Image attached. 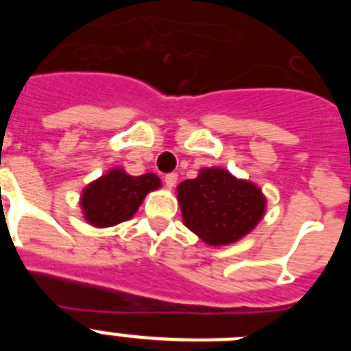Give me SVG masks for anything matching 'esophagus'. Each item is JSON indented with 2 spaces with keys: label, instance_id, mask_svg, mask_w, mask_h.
<instances>
[{
  "label": "esophagus",
  "instance_id": "esophagus-1",
  "mask_svg": "<svg viewBox=\"0 0 351 351\" xmlns=\"http://www.w3.org/2000/svg\"><path fill=\"white\" fill-rule=\"evenodd\" d=\"M176 182H178V173H167L165 176V184L167 188H173L176 186Z\"/></svg>",
  "mask_w": 351,
  "mask_h": 351
}]
</instances>
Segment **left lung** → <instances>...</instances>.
Wrapping results in <instances>:
<instances>
[{"instance_id":"8db88e82","label":"left lung","mask_w":351,"mask_h":351,"mask_svg":"<svg viewBox=\"0 0 351 351\" xmlns=\"http://www.w3.org/2000/svg\"><path fill=\"white\" fill-rule=\"evenodd\" d=\"M178 200L184 225L209 246L237 243L258 225L267 206L258 186L218 167L182 181Z\"/></svg>"}]
</instances>
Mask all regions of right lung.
<instances>
[{"instance_id":"obj_1","label":"right lung","mask_w":351,"mask_h":351,"mask_svg":"<svg viewBox=\"0 0 351 351\" xmlns=\"http://www.w3.org/2000/svg\"><path fill=\"white\" fill-rule=\"evenodd\" d=\"M160 186V178L154 173L128 176L123 169L108 170L84 188L80 195L84 218L96 228L119 225L137 213L149 191Z\"/></svg>"}]
</instances>
